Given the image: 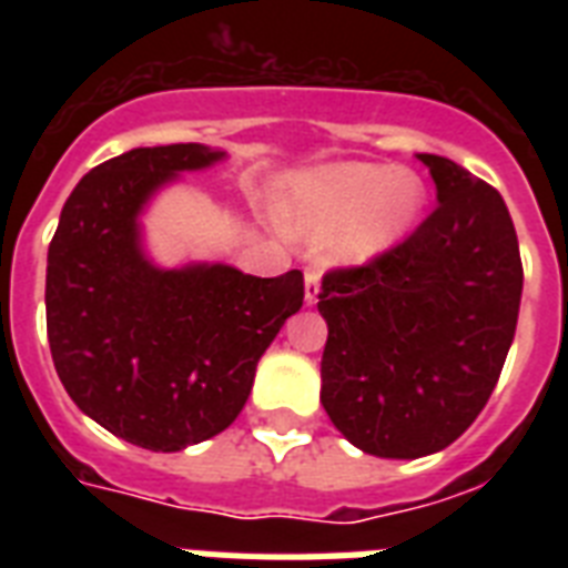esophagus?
Wrapping results in <instances>:
<instances>
[{"mask_svg": "<svg viewBox=\"0 0 568 568\" xmlns=\"http://www.w3.org/2000/svg\"><path fill=\"white\" fill-rule=\"evenodd\" d=\"M303 280H306V303H315L318 301V292H321V271L318 267H306V274H303Z\"/></svg>", "mask_w": 568, "mask_h": 568, "instance_id": "34e87169", "label": "esophagus"}]
</instances>
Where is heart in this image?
Returning <instances> with one entry per match:
<instances>
[{"instance_id":"obj_1","label":"heart","mask_w":568,"mask_h":568,"mask_svg":"<svg viewBox=\"0 0 568 568\" xmlns=\"http://www.w3.org/2000/svg\"><path fill=\"white\" fill-rule=\"evenodd\" d=\"M427 203L418 173L388 164L345 162L297 176L280 200L285 226L329 239L345 262H372L415 230Z\"/></svg>"}]
</instances>
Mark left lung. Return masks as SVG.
Here are the masks:
<instances>
[{"label": "left lung", "mask_w": 568, "mask_h": 568, "mask_svg": "<svg viewBox=\"0 0 568 568\" xmlns=\"http://www.w3.org/2000/svg\"><path fill=\"white\" fill-rule=\"evenodd\" d=\"M439 205L383 256L321 280V404L365 454L415 459L471 427L501 377L521 301L519 239L501 194L418 153Z\"/></svg>", "instance_id": "left-lung-1"}]
</instances>
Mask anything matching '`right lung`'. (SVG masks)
Returning a JSON list of instances; mask_svg holds the SVG:
<instances>
[{
	"label": "right lung",
	"mask_w": 568,
	"mask_h": 568,
	"mask_svg": "<svg viewBox=\"0 0 568 568\" xmlns=\"http://www.w3.org/2000/svg\"><path fill=\"white\" fill-rule=\"evenodd\" d=\"M203 144L138 146L93 168L67 196L47 256V336L67 395L146 450L226 430L256 365L303 306V274L230 265L155 267L141 247L146 200L182 171L221 162Z\"/></svg>",
	"instance_id": "obj_1"
}]
</instances>
